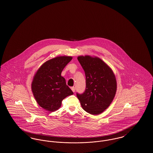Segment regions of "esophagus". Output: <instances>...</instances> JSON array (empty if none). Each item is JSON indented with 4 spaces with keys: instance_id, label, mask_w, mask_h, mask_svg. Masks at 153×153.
I'll use <instances>...</instances> for the list:
<instances>
[{
    "instance_id": "1",
    "label": "esophagus",
    "mask_w": 153,
    "mask_h": 153,
    "mask_svg": "<svg viewBox=\"0 0 153 153\" xmlns=\"http://www.w3.org/2000/svg\"><path fill=\"white\" fill-rule=\"evenodd\" d=\"M71 89L72 90V91L73 92H75V89L74 87H71Z\"/></svg>"
}]
</instances>
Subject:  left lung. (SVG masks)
Here are the masks:
<instances>
[{"mask_svg": "<svg viewBox=\"0 0 153 153\" xmlns=\"http://www.w3.org/2000/svg\"><path fill=\"white\" fill-rule=\"evenodd\" d=\"M85 72L86 88L82 94L76 93L83 109L97 115L107 109L112 102L117 89V82L112 70L97 57H78Z\"/></svg>", "mask_w": 153, "mask_h": 153, "instance_id": "8db88e82", "label": "left lung"}]
</instances>
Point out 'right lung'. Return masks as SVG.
Instances as JSON below:
<instances>
[{"label": "right lung", "mask_w": 153, "mask_h": 153, "mask_svg": "<svg viewBox=\"0 0 153 153\" xmlns=\"http://www.w3.org/2000/svg\"><path fill=\"white\" fill-rule=\"evenodd\" d=\"M72 59L71 56H59L45 62L35 74L32 91L37 103L44 109L53 112L61 102L73 92L61 76V72Z\"/></svg>", "instance_id": "1"}]
</instances>
